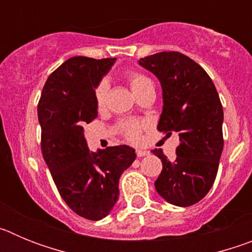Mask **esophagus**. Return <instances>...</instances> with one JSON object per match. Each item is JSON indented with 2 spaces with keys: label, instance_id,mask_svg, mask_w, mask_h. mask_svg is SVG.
Masks as SVG:
<instances>
[{
  "label": "esophagus",
  "instance_id": "1",
  "mask_svg": "<svg viewBox=\"0 0 252 252\" xmlns=\"http://www.w3.org/2000/svg\"><path fill=\"white\" fill-rule=\"evenodd\" d=\"M136 155L139 158L145 157V155H149V151L148 150H144V149H137L136 150Z\"/></svg>",
  "mask_w": 252,
  "mask_h": 252
}]
</instances>
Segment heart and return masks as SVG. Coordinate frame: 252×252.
Masks as SVG:
<instances>
[{"label":"heart","instance_id":"heart-1","mask_svg":"<svg viewBox=\"0 0 252 252\" xmlns=\"http://www.w3.org/2000/svg\"><path fill=\"white\" fill-rule=\"evenodd\" d=\"M128 83H130L131 90L132 92L136 94L140 91L144 90L146 86L149 84H153V82L149 79L148 77H145L144 74H140L137 72H128L126 74ZM107 92H108V84L106 82H101L98 86L95 87L94 91V98H95V104L98 108H102L106 104V98H107ZM142 125L140 122L136 121H127L122 125V131H124L125 136L127 137L131 141H136L140 137V132H141Z\"/></svg>","mask_w":252,"mask_h":252}]
</instances>
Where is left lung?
Segmentation results:
<instances>
[{"label":"left lung","instance_id":"8db88e82","mask_svg":"<svg viewBox=\"0 0 252 252\" xmlns=\"http://www.w3.org/2000/svg\"><path fill=\"white\" fill-rule=\"evenodd\" d=\"M139 64L159 79L162 112L158 130L177 132V159L169 161L161 149L153 154L162 162L155 189L166 202L189 207L206 197L217 175L223 149V110L206 70L178 51L141 58Z\"/></svg>","mask_w":252,"mask_h":252}]
</instances>
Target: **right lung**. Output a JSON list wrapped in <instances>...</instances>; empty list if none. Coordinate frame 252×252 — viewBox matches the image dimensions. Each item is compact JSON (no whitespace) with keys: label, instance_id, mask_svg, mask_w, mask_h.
<instances>
[{"label":"right lung","instance_id":"1","mask_svg":"<svg viewBox=\"0 0 252 252\" xmlns=\"http://www.w3.org/2000/svg\"><path fill=\"white\" fill-rule=\"evenodd\" d=\"M116 58L74 57L49 75L37 104L41 151L59 194L81 217L98 221L119 199L120 177L136 159L127 145L90 151L86 124L97 117L94 91Z\"/></svg>","mask_w":252,"mask_h":252}]
</instances>
